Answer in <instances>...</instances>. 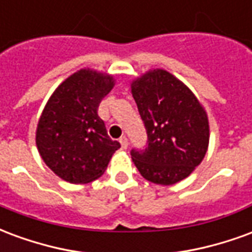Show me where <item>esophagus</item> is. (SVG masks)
Segmentation results:
<instances>
[{"label": "esophagus", "mask_w": 252, "mask_h": 252, "mask_svg": "<svg viewBox=\"0 0 252 252\" xmlns=\"http://www.w3.org/2000/svg\"><path fill=\"white\" fill-rule=\"evenodd\" d=\"M120 144H121V148H123V150H126V147H128V139H126V136H121Z\"/></svg>", "instance_id": "esophagus-1"}]
</instances>
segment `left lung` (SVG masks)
<instances>
[{
	"label": "left lung",
	"instance_id": "obj_1",
	"mask_svg": "<svg viewBox=\"0 0 252 252\" xmlns=\"http://www.w3.org/2000/svg\"><path fill=\"white\" fill-rule=\"evenodd\" d=\"M147 146L132 150V160L153 184L174 185L202 162L209 144L205 109L185 83L166 70H150L131 85Z\"/></svg>",
	"mask_w": 252,
	"mask_h": 252
}]
</instances>
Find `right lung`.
<instances>
[{
  "label": "right lung",
  "instance_id": "right-lung-1",
  "mask_svg": "<svg viewBox=\"0 0 252 252\" xmlns=\"http://www.w3.org/2000/svg\"><path fill=\"white\" fill-rule=\"evenodd\" d=\"M113 86L109 74L82 68L58 86L43 109L36 146L44 163L70 184L99 178L120 148L97 112Z\"/></svg>",
  "mask_w": 252,
  "mask_h": 252
}]
</instances>
